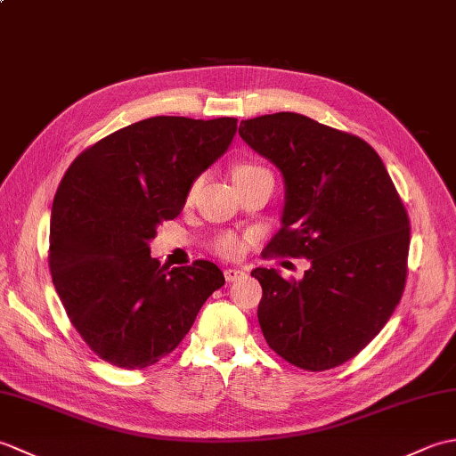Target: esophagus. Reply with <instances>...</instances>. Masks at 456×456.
Instances as JSON below:
<instances>
[{
    "label": "esophagus",
    "instance_id": "obj_1",
    "mask_svg": "<svg viewBox=\"0 0 456 456\" xmlns=\"http://www.w3.org/2000/svg\"><path fill=\"white\" fill-rule=\"evenodd\" d=\"M247 273L243 268H225V280L227 282H235V280L243 278Z\"/></svg>",
    "mask_w": 456,
    "mask_h": 456
}]
</instances>
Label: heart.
<instances>
[{
	"label": "heart",
	"mask_w": 456,
	"mask_h": 456,
	"mask_svg": "<svg viewBox=\"0 0 456 456\" xmlns=\"http://www.w3.org/2000/svg\"><path fill=\"white\" fill-rule=\"evenodd\" d=\"M266 172L268 170H265L263 167H256V164H248L247 162V164H239V167L233 170V178H235V183H237V182H243V180H248V178L260 176V174H266ZM196 190H198V182L191 183L188 196L191 198L193 191H196ZM213 248H216L221 256L237 258L240 253H243V240H240L233 233H225V235H219L216 239V243H213Z\"/></svg>",
	"instance_id": "1"
}]
</instances>
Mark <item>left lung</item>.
Listing matches in <instances>:
<instances>
[{"instance_id": "8db88e82", "label": "left lung", "mask_w": 456, "mask_h": 456, "mask_svg": "<svg viewBox=\"0 0 456 456\" xmlns=\"http://www.w3.org/2000/svg\"><path fill=\"white\" fill-rule=\"evenodd\" d=\"M239 134L284 178L282 227L266 250L305 256L302 280L255 268L268 346L304 370L346 362L380 333L403 294L410 219L382 159L362 139L282 111Z\"/></svg>"}]
</instances>
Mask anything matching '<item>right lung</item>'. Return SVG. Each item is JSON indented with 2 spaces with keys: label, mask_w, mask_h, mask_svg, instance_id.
<instances>
[{
  "label": "right lung",
  "mask_w": 456,
  "mask_h": 456,
  "mask_svg": "<svg viewBox=\"0 0 456 456\" xmlns=\"http://www.w3.org/2000/svg\"><path fill=\"white\" fill-rule=\"evenodd\" d=\"M235 133V118L160 115L108 134L66 170L53 201L48 265L76 331L103 361L129 370L159 362L225 284L209 260L160 266L149 243Z\"/></svg>",
  "instance_id": "right-lung-1"
}]
</instances>
